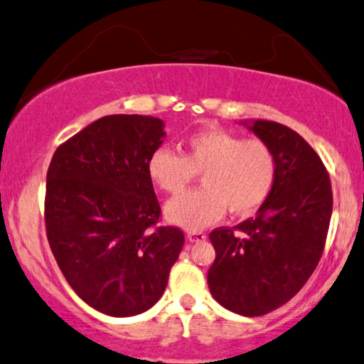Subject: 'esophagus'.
I'll return each mask as SVG.
<instances>
[{
	"mask_svg": "<svg viewBox=\"0 0 364 364\" xmlns=\"http://www.w3.org/2000/svg\"><path fill=\"white\" fill-rule=\"evenodd\" d=\"M206 234L201 231H188L187 232V240L188 242H200V240H205Z\"/></svg>",
	"mask_w": 364,
	"mask_h": 364,
	"instance_id": "esophagus-1",
	"label": "esophagus"
}]
</instances>
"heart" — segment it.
<instances>
[{
	"instance_id": "obj_1",
	"label": "heart",
	"mask_w": 364,
	"mask_h": 364,
	"mask_svg": "<svg viewBox=\"0 0 364 364\" xmlns=\"http://www.w3.org/2000/svg\"><path fill=\"white\" fill-rule=\"evenodd\" d=\"M201 172L203 187L171 200L166 218L183 229H201L220 220L226 206L232 215H250L272 193L277 158L262 139H244L221 128L190 135L183 153L159 148L149 156V178L177 195Z\"/></svg>"
}]
</instances>
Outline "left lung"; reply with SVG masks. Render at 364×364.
I'll return each mask as SVG.
<instances>
[{"mask_svg": "<svg viewBox=\"0 0 364 364\" xmlns=\"http://www.w3.org/2000/svg\"><path fill=\"white\" fill-rule=\"evenodd\" d=\"M240 125L272 148L277 178L254 218L210 232L216 259L213 298L240 316H264L288 303L321 260L332 216L331 178L321 158L291 128L268 120Z\"/></svg>", "mask_w": 364, "mask_h": 364, "instance_id": "left-lung-1", "label": "left lung"}]
</instances>
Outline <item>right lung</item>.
Instances as JSON below:
<instances>
[{
	"mask_svg": "<svg viewBox=\"0 0 364 364\" xmlns=\"http://www.w3.org/2000/svg\"><path fill=\"white\" fill-rule=\"evenodd\" d=\"M166 138L149 115H107L55 151L47 172L50 249L76 294L112 317L158 303L183 247L177 228H156L149 156Z\"/></svg>",
	"mask_w": 364,
	"mask_h": 364,
	"instance_id": "right-lung-1",
	"label": "right lung"
}]
</instances>
